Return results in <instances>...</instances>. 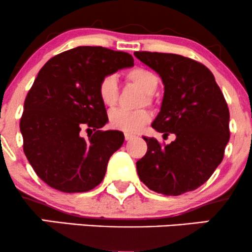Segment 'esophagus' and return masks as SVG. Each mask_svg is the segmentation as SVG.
<instances>
[{"label":"esophagus","mask_w":252,"mask_h":252,"mask_svg":"<svg viewBox=\"0 0 252 252\" xmlns=\"http://www.w3.org/2000/svg\"><path fill=\"white\" fill-rule=\"evenodd\" d=\"M124 137H126V141H130L132 140V138H135L136 136L132 134H129V132H126V134H124Z\"/></svg>","instance_id":"1"}]
</instances>
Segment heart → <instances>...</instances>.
Listing matches in <instances>:
<instances>
[{"mask_svg":"<svg viewBox=\"0 0 252 252\" xmlns=\"http://www.w3.org/2000/svg\"><path fill=\"white\" fill-rule=\"evenodd\" d=\"M126 80L132 85L137 86L146 94V102H153L152 94L158 88V79L154 72L143 67H135L126 73ZM98 96L100 102L106 108H114L118 102V85L114 76H106L100 79L98 84ZM152 120L148 110L140 109L135 111L128 110H116L111 112L109 118L110 126L114 129L124 132H137Z\"/></svg>","mask_w":252,"mask_h":252,"instance_id":"1","label":"heart"}]
</instances>
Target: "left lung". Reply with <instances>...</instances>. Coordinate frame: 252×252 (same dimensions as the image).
<instances>
[{
  "instance_id": "obj_1",
  "label": "left lung",
  "mask_w": 252,
  "mask_h": 252,
  "mask_svg": "<svg viewBox=\"0 0 252 252\" xmlns=\"http://www.w3.org/2000/svg\"><path fill=\"white\" fill-rule=\"evenodd\" d=\"M135 57L160 74L164 85L161 111L153 122L169 144L143 137L148 149L136 162L140 180L156 193L180 195L210 179L224 158L230 138V112L209 68L172 53L135 52Z\"/></svg>"
}]
</instances>
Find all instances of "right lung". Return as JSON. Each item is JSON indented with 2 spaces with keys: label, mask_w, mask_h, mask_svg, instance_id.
Segmentation results:
<instances>
[{
  "label": "right lung",
  "mask_w": 252,
  "mask_h": 252,
  "mask_svg": "<svg viewBox=\"0 0 252 252\" xmlns=\"http://www.w3.org/2000/svg\"><path fill=\"white\" fill-rule=\"evenodd\" d=\"M132 65L126 52L80 46L51 58L39 71L25 99L20 130L26 158L52 189L80 193L102 182L124 135L98 130L108 122L98 84ZM83 127L95 131L88 140L79 135Z\"/></svg>",
  "instance_id": "right-lung-1"
}]
</instances>
